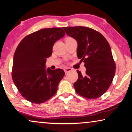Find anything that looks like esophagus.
I'll return each mask as SVG.
<instances>
[{
    "label": "esophagus",
    "instance_id": "obj_1",
    "mask_svg": "<svg viewBox=\"0 0 132 132\" xmlns=\"http://www.w3.org/2000/svg\"><path fill=\"white\" fill-rule=\"evenodd\" d=\"M64 72L65 74H67L69 72H70V71H72V69L70 68H65L64 69Z\"/></svg>",
    "mask_w": 132,
    "mask_h": 132
}]
</instances>
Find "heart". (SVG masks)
I'll return each mask as SVG.
<instances>
[{
  "label": "heart",
  "instance_id": "obj_1",
  "mask_svg": "<svg viewBox=\"0 0 132 132\" xmlns=\"http://www.w3.org/2000/svg\"><path fill=\"white\" fill-rule=\"evenodd\" d=\"M73 40V38H71V37H67L66 38H65V41H68V40Z\"/></svg>",
  "mask_w": 132,
  "mask_h": 132
}]
</instances>
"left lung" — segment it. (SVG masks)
<instances>
[{
	"instance_id": "obj_1",
	"label": "left lung",
	"mask_w": 132,
	"mask_h": 132,
	"mask_svg": "<svg viewBox=\"0 0 132 132\" xmlns=\"http://www.w3.org/2000/svg\"><path fill=\"white\" fill-rule=\"evenodd\" d=\"M77 41V56L84 61L85 75L77 70L78 79L74 84L75 91L87 99H96L108 89L116 71V64L109 43L102 34L84 26L62 27Z\"/></svg>"
}]
</instances>
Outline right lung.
<instances>
[{
    "instance_id": "add662e5",
    "label": "right lung",
    "mask_w": 132,
    "mask_h": 132,
    "mask_svg": "<svg viewBox=\"0 0 132 132\" xmlns=\"http://www.w3.org/2000/svg\"><path fill=\"white\" fill-rule=\"evenodd\" d=\"M65 33L62 28H47L26 36L15 51L12 76L19 92L26 100L42 103L57 91L65 75L63 70H46V59L57 40Z\"/></svg>"
}]
</instances>
